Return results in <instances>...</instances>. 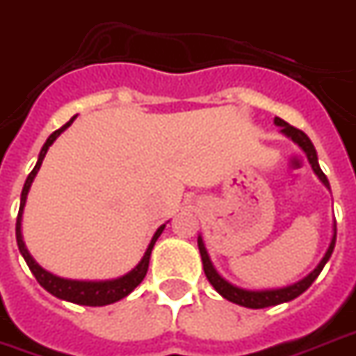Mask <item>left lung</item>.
<instances>
[{
    "label": "left lung",
    "instance_id": "obj_1",
    "mask_svg": "<svg viewBox=\"0 0 356 356\" xmlns=\"http://www.w3.org/2000/svg\"><path fill=\"white\" fill-rule=\"evenodd\" d=\"M275 124H279L281 131L286 134L288 138H292L298 146L302 147L303 152H305V155H307V159H309L311 167L315 170V175L321 178V181H323L326 188L330 189L328 178H326V175H324L323 170H321V167H318L315 146H313V142L307 138V134L303 131H300V129L292 127V124H288L286 121H282L281 118H275ZM197 245H199V252H201V260H203L204 275H207V279H209L210 284L216 288L218 294H222L225 300L237 303V305H243V307H248V309H264V307H271V305H279V303L294 300V298L303 294V292L313 284V281L321 275L323 267L326 266V261L330 260L332 252H334V246H336V224H334V235H332L330 246H328V250L324 254V258L321 260V264H318L307 277H303L302 281L294 282V284H290V286L277 288V290H245V288L233 286V284H229V282L225 281V279H222V277L216 273V269L212 266L209 254H207V248H204L203 245V238H197Z\"/></svg>",
    "mask_w": 356,
    "mask_h": 356
}]
</instances>
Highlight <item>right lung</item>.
<instances>
[{
	"label": "right lung",
	"instance_id": "1",
	"mask_svg": "<svg viewBox=\"0 0 356 356\" xmlns=\"http://www.w3.org/2000/svg\"><path fill=\"white\" fill-rule=\"evenodd\" d=\"M75 115L70 119L68 123L60 127L58 131H54L47 142L43 144L40 152V157H38V163H35V167L33 170L28 175L24 181V188H22V195H20V209H18V216H17V245L20 254L24 256L26 264L30 267V271L33 273V277L38 279L41 286L45 288L47 292H51L56 298H60V300H66V302L72 303H79V305H90V307H100V305H108V303H115L119 300H123L124 296H129L134 290V288L138 286L140 282L144 281V277L147 273V266H149V256H152L153 245H155V241L159 238V235L165 229V225H161L159 229L155 232L153 235L152 243L147 245V250L144 254V258L140 260V264L132 271H129L123 277H119V279H111V281H72V279H62V277H56V275L49 273L45 271L43 267L38 264V261L33 260L30 252H28V248H26L24 241H22V232H20V222H22V212H24V204H26V197H28V191H30V186H32L33 178L38 175V170H40L41 163L45 159V153L47 149L51 147L54 140L60 136L62 132L68 129L70 124L74 123Z\"/></svg>",
	"mask_w": 356,
	"mask_h": 356
}]
</instances>
